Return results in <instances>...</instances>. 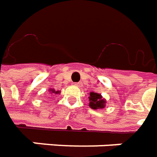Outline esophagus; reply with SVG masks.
<instances>
[{"label": "esophagus", "instance_id": "esophagus-1", "mask_svg": "<svg viewBox=\"0 0 157 157\" xmlns=\"http://www.w3.org/2000/svg\"><path fill=\"white\" fill-rule=\"evenodd\" d=\"M75 85H76V86H78V87H80V85H81V84L80 83H75Z\"/></svg>", "mask_w": 157, "mask_h": 157}]
</instances>
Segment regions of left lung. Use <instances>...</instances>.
<instances>
[{
	"label": "left lung",
	"mask_w": 157,
	"mask_h": 157,
	"mask_svg": "<svg viewBox=\"0 0 157 157\" xmlns=\"http://www.w3.org/2000/svg\"><path fill=\"white\" fill-rule=\"evenodd\" d=\"M90 104L89 105L92 109H102L105 107V100L102 99V96L100 94L94 93V92H90Z\"/></svg>",
	"instance_id": "obj_1"
}]
</instances>
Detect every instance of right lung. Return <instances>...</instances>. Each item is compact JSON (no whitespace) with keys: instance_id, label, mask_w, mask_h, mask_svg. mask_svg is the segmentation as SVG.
Masks as SVG:
<instances>
[{"instance_id":"obj_1","label":"right lung","mask_w":157,"mask_h":157,"mask_svg":"<svg viewBox=\"0 0 157 157\" xmlns=\"http://www.w3.org/2000/svg\"><path fill=\"white\" fill-rule=\"evenodd\" d=\"M59 92H60V91H55V90H52V92H51V93H56V94H58Z\"/></svg>"}]
</instances>
